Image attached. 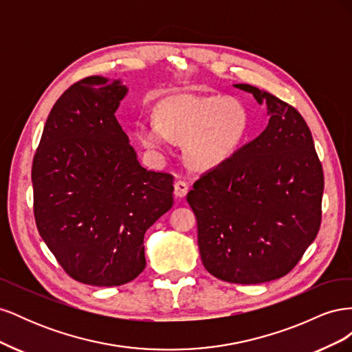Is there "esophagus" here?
<instances>
[{"instance_id": "34e87169", "label": "esophagus", "mask_w": 352, "mask_h": 352, "mask_svg": "<svg viewBox=\"0 0 352 352\" xmlns=\"http://www.w3.org/2000/svg\"><path fill=\"white\" fill-rule=\"evenodd\" d=\"M189 190V184L185 182V180H177L175 184V195L179 198H184Z\"/></svg>"}]
</instances>
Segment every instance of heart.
Instances as JSON below:
<instances>
[{"label":"heart","mask_w":352,"mask_h":352,"mask_svg":"<svg viewBox=\"0 0 352 352\" xmlns=\"http://www.w3.org/2000/svg\"><path fill=\"white\" fill-rule=\"evenodd\" d=\"M248 133V114L232 98L175 97L160 104L155 119L140 120L136 135L144 146L162 151L184 142L190 166L212 168L235 153Z\"/></svg>","instance_id":"1"}]
</instances>
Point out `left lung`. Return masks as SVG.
Instances as JSON below:
<instances>
[{
  "instance_id": "1",
  "label": "left lung",
  "mask_w": 352,
  "mask_h": 352,
  "mask_svg": "<svg viewBox=\"0 0 352 352\" xmlns=\"http://www.w3.org/2000/svg\"><path fill=\"white\" fill-rule=\"evenodd\" d=\"M235 87L267 102L269 124L202 175L186 199L206 270L220 280L255 285L283 278L316 239L324 176L300 111L267 91Z\"/></svg>"
}]
</instances>
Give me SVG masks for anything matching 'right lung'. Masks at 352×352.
I'll return each mask as SVG.
<instances>
[{
    "label": "right lung",
    "instance_id": "right-lung-1",
    "mask_svg": "<svg viewBox=\"0 0 352 352\" xmlns=\"http://www.w3.org/2000/svg\"><path fill=\"white\" fill-rule=\"evenodd\" d=\"M127 89L88 76L51 109L32 164L41 238L72 279L119 286L145 269L144 235L173 206V175L136 160L116 119Z\"/></svg>",
    "mask_w": 352,
    "mask_h": 352
}]
</instances>
